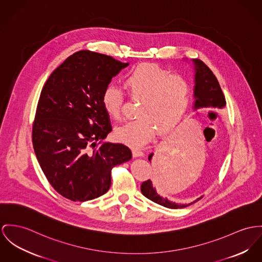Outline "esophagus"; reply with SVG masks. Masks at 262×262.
I'll list each match as a JSON object with an SVG mask.
<instances>
[{
  "mask_svg": "<svg viewBox=\"0 0 262 262\" xmlns=\"http://www.w3.org/2000/svg\"><path fill=\"white\" fill-rule=\"evenodd\" d=\"M133 154H134V157L135 158H140V157H143V151L140 149V148H134L133 150Z\"/></svg>",
  "mask_w": 262,
  "mask_h": 262,
  "instance_id": "34e87169",
  "label": "esophagus"
}]
</instances>
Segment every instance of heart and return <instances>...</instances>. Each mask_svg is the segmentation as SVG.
Masks as SVG:
<instances>
[{"instance_id": "1", "label": "heart", "mask_w": 262, "mask_h": 262, "mask_svg": "<svg viewBox=\"0 0 262 262\" xmlns=\"http://www.w3.org/2000/svg\"><path fill=\"white\" fill-rule=\"evenodd\" d=\"M129 97L141 101L137 120L119 126L116 135L120 141L132 146L141 147L150 141L156 129L166 132L181 121L190 101V84L179 75L154 64H143L134 70L124 80ZM123 95L114 83L105 86L101 103L106 114L115 119L121 118Z\"/></svg>"}]
</instances>
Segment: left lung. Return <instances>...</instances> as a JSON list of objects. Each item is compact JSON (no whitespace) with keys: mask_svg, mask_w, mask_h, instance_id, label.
<instances>
[{"mask_svg":"<svg viewBox=\"0 0 262 262\" xmlns=\"http://www.w3.org/2000/svg\"><path fill=\"white\" fill-rule=\"evenodd\" d=\"M192 62L194 64V90H193V96H194V104L193 107L195 110L200 107H219L222 108L225 106L226 101L224 95L222 93V88L220 85V82L217 81L216 77L213 75L211 70L201 60L193 59ZM154 159V154H150L148 156V161L151 162ZM156 162V169L159 170V178L162 180L163 178H171L172 176H176L179 170L181 169V162L179 158H170L169 156L162 157L160 154H157L155 157ZM158 173V172H157ZM156 174V171H155ZM156 181L150 180L143 181L141 183V193L151 202H156L158 204H161L167 208H183L186 207L194 202L200 201L202 198L198 199L196 201L190 203H176V202L168 201L166 198H162L157 192L156 189Z\"/></svg>","mask_w":262,"mask_h":262,"instance_id":"left-lung-1","label":"left lung"}]
</instances>
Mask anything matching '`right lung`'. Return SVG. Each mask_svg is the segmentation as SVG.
I'll return each mask as SVG.
<instances>
[{
  "label": "right lung",
  "mask_w": 262,
  "mask_h": 262,
  "mask_svg": "<svg viewBox=\"0 0 262 262\" xmlns=\"http://www.w3.org/2000/svg\"><path fill=\"white\" fill-rule=\"evenodd\" d=\"M127 66L80 51L52 73L40 92L33 124L35 154L47 180L68 200L85 202L104 194L112 168L132 159L126 145L102 142L113 128L101 95Z\"/></svg>",
  "instance_id": "add662e5"
}]
</instances>
